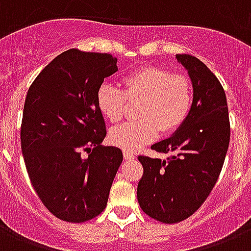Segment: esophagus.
<instances>
[{
	"mask_svg": "<svg viewBox=\"0 0 251 251\" xmlns=\"http://www.w3.org/2000/svg\"><path fill=\"white\" fill-rule=\"evenodd\" d=\"M123 157L124 159H135L136 155L133 153H131V151H128V150H124Z\"/></svg>",
	"mask_w": 251,
	"mask_h": 251,
	"instance_id": "34e87169",
	"label": "esophagus"
}]
</instances>
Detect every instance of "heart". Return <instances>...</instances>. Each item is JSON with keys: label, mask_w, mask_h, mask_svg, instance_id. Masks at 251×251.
<instances>
[{"label": "heart", "mask_w": 251, "mask_h": 251, "mask_svg": "<svg viewBox=\"0 0 251 251\" xmlns=\"http://www.w3.org/2000/svg\"><path fill=\"white\" fill-rule=\"evenodd\" d=\"M123 91L102 84L96 94L100 113L110 123H119L128 103H138V120L110 131V142L135 151L157 138L179 131L193 106V84L184 74H172L162 66H144L122 79Z\"/></svg>", "instance_id": "heart-1"}]
</instances>
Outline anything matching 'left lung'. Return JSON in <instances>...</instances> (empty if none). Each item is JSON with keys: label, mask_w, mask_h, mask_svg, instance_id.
Returning a JSON list of instances; mask_svg holds the SVG:
<instances>
[{"label": "left lung", "mask_w": 251, "mask_h": 251, "mask_svg": "<svg viewBox=\"0 0 251 251\" xmlns=\"http://www.w3.org/2000/svg\"><path fill=\"white\" fill-rule=\"evenodd\" d=\"M193 83V106L186 122L151 149L171 153L167 160L138 155L144 167L137 200L142 211L166 224L193 215L218 181L230 137L226 92L198 58L177 54Z\"/></svg>", "instance_id": "left-lung-1"}]
</instances>
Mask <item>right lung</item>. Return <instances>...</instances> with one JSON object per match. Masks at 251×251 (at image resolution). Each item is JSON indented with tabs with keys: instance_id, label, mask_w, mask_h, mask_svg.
<instances>
[{
	"instance_id": "obj_1",
	"label": "right lung",
	"mask_w": 251,
	"mask_h": 251,
	"mask_svg": "<svg viewBox=\"0 0 251 251\" xmlns=\"http://www.w3.org/2000/svg\"><path fill=\"white\" fill-rule=\"evenodd\" d=\"M116 71L111 54L70 49L54 58L28 89L22 153L35 192L58 219L83 223L107 205L123 153L101 145L106 126L96 94Z\"/></svg>"
}]
</instances>
